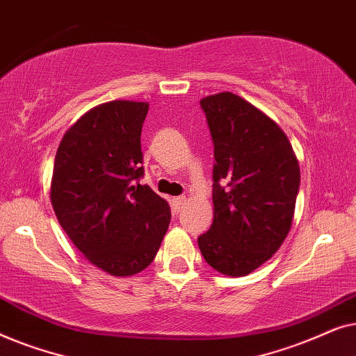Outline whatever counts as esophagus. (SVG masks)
Here are the masks:
<instances>
[{
    "label": "esophagus",
    "mask_w": 356,
    "mask_h": 356,
    "mask_svg": "<svg viewBox=\"0 0 356 356\" xmlns=\"http://www.w3.org/2000/svg\"><path fill=\"white\" fill-rule=\"evenodd\" d=\"M184 201H186V199H184V196H177V197H173V207L177 209V211H179V209L183 207Z\"/></svg>",
    "instance_id": "esophagus-1"
}]
</instances>
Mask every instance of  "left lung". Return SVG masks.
<instances>
[{
    "instance_id": "left-lung-1",
    "label": "left lung",
    "mask_w": 356,
    "mask_h": 356,
    "mask_svg": "<svg viewBox=\"0 0 356 356\" xmlns=\"http://www.w3.org/2000/svg\"><path fill=\"white\" fill-rule=\"evenodd\" d=\"M201 108L213 143V223L197 238L204 259L225 275H248L289 235L300 189L290 140L269 116L232 92Z\"/></svg>"
}]
</instances>
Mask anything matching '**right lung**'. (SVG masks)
<instances>
[{
	"mask_svg": "<svg viewBox=\"0 0 356 356\" xmlns=\"http://www.w3.org/2000/svg\"><path fill=\"white\" fill-rule=\"evenodd\" d=\"M145 102L95 106L63 136L51 178L58 222L92 264L123 277L145 269L168 230V202L144 177Z\"/></svg>",
	"mask_w": 356,
	"mask_h": 356,
	"instance_id": "1",
	"label": "right lung"
}]
</instances>
